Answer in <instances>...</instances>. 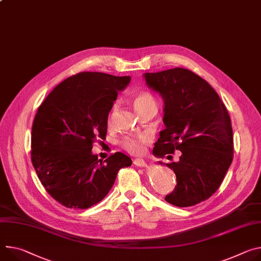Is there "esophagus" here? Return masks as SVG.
I'll list each match as a JSON object with an SVG mask.
<instances>
[{
  "instance_id": "esophagus-1",
  "label": "esophagus",
  "mask_w": 261,
  "mask_h": 261,
  "mask_svg": "<svg viewBox=\"0 0 261 261\" xmlns=\"http://www.w3.org/2000/svg\"><path fill=\"white\" fill-rule=\"evenodd\" d=\"M133 163L136 165V167H140V168H144V167H146V165H147V162L144 159H141V158L133 159Z\"/></svg>"
}]
</instances>
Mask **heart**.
Listing matches in <instances>:
<instances>
[{"instance_id": "obj_1", "label": "heart", "mask_w": 261, "mask_h": 261, "mask_svg": "<svg viewBox=\"0 0 261 261\" xmlns=\"http://www.w3.org/2000/svg\"><path fill=\"white\" fill-rule=\"evenodd\" d=\"M133 106L138 112L148 106H156V101L152 94L148 91H139L132 99ZM115 107H113L109 113L108 122L110 123L113 118ZM151 140V135L149 133H141L133 136H127L122 140V147L131 154H140L145 149V145Z\"/></svg>"}]
</instances>
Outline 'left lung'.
<instances>
[{
    "instance_id": "left-lung-1",
    "label": "left lung",
    "mask_w": 261,
    "mask_h": 261,
    "mask_svg": "<svg viewBox=\"0 0 261 261\" xmlns=\"http://www.w3.org/2000/svg\"><path fill=\"white\" fill-rule=\"evenodd\" d=\"M148 87L163 99V124L153 154L177 162L163 163L174 171L177 185L165 201L188 207L207 200L220 187L233 159L229 113L217 91L192 70L175 67L145 73Z\"/></svg>"
}]
</instances>
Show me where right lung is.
I'll list each match as a JSON object with an SVG mask.
<instances>
[{
	"mask_svg": "<svg viewBox=\"0 0 261 261\" xmlns=\"http://www.w3.org/2000/svg\"><path fill=\"white\" fill-rule=\"evenodd\" d=\"M130 76L83 72L58 84L39 106L31 136L35 172L57 202L68 208H89L111 189L117 172L132 160L116 152L106 160L91 152L107 133L108 114L117 92Z\"/></svg>",
	"mask_w": 261,
	"mask_h": 261,
	"instance_id": "obj_1",
	"label": "right lung"
}]
</instances>
